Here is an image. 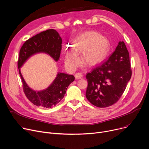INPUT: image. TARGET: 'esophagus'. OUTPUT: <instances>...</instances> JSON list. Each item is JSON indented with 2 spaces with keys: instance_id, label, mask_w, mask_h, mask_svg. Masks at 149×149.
I'll return each mask as SVG.
<instances>
[{
  "instance_id": "obj_1",
  "label": "esophagus",
  "mask_w": 149,
  "mask_h": 149,
  "mask_svg": "<svg viewBox=\"0 0 149 149\" xmlns=\"http://www.w3.org/2000/svg\"><path fill=\"white\" fill-rule=\"evenodd\" d=\"M74 76L76 79H81L83 77V74L82 73H76Z\"/></svg>"
}]
</instances>
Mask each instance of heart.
Instances as JSON below:
<instances>
[{
	"mask_svg": "<svg viewBox=\"0 0 149 149\" xmlns=\"http://www.w3.org/2000/svg\"><path fill=\"white\" fill-rule=\"evenodd\" d=\"M109 40L95 31H88L79 35L73 41L72 49L67 51L65 64L68 68L74 70L79 63L77 54L81 53L83 62L89 65L100 64L109 54Z\"/></svg>",
	"mask_w": 149,
	"mask_h": 149,
	"instance_id": "obj_1",
	"label": "heart"
}]
</instances>
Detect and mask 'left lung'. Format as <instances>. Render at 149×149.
<instances>
[{
    "mask_svg": "<svg viewBox=\"0 0 149 149\" xmlns=\"http://www.w3.org/2000/svg\"><path fill=\"white\" fill-rule=\"evenodd\" d=\"M131 75L128 51L124 42H119L104 63L86 74V98L98 107L112 106L122 95Z\"/></svg>",
    "mask_w": 149,
    "mask_h": 149,
    "instance_id": "obj_1",
    "label": "left lung"
}]
</instances>
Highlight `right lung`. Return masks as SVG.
Here are the masks:
<instances>
[{"mask_svg": "<svg viewBox=\"0 0 149 149\" xmlns=\"http://www.w3.org/2000/svg\"><path fill=\"white\" fill-rule=\"evenodd\" d=\"M61 43L62 39L58 33L54 29H49L26 40L20 49L18 67L23 91L29 100L36 106L51 108L58 104L63 98L68 86L74 81V77L73 75L58 73L47 89L36 92L27 86L19 68L30 56L38 52L47 53L57 61L60 56Z\"/></svg>", "mask_w": 149, "mask_h": 149, "instance_id": "obj_1", "label": "right lung"}]
</instances>
